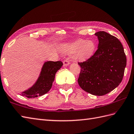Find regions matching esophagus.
<instances>
[{
  "label": "esophagus",
  "instance_id": "34e87169",
  "mask_svg": "<svg viewBox=\"0 0 134 134\" xmlns=\"http://www.w3.org/2000/svg\"><path fill=\"white\" fill-rule=\"evenodd\" d=\"M70 64V62L67 60H65L63 61V66H67Z\"/></svg>",
  "mask_w": 134,
  "mask_h": 134
}]
</instances>
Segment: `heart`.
<instances>
[{"label": "heart", "instance_id": "b5f03b06", "mask_svg": "<svg viewBox=\"0 0 134 134\" xmlns=\"http://www.w3.org/2000/svg\"><path fill=\"white\" fill-rule=\"evenodd\" d=\"M60 49L64 54H76L78 58H85L93 54L96 49V43L92 40L80 39L71 43L62 44Z\"/></svg>", "mask_w": 134, "mask_h": 134}]
</instances>
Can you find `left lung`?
<instances>
[{
  "mask_svg": "<svg viewBox=\"0 0 134 134\" xmlns=\"http://www.w3.org/2000/svg\"><path fill=\"white\" fill-rule=\"evenodd\" d=\"M94 35L98 40V49L88 60L79 63L81 70L77 81L84 91L103 96L121 83L126 66V57L117 38L104 31Z\"/></svg>",
  "mask_w": 134,
  "mask_h": 134,
  "instance_id": "1",
  "label": "left lung"
}]
</instances>
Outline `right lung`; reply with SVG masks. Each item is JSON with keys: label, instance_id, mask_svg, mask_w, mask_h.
<instances>
[{"label": "right lung", "instance_id": "right-lung-1", "mask_svg": "<svg viewBox=\"0 0 134 134\" xmlns=\"http://www.w3.org/2000/svg\"><path fill=\"white\" fill-rule=\"evenodd\" d=\"M62 66L61 61L44 62L35 83L28 89L20 92V95L27 98H35L47 93L52 87L57 72Z\"/></svg>", "mask_w": 134, "mask_h": 134}]
</instances>
